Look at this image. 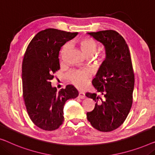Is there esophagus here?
Here are the masks:
<instances>
[{
	"instance_id": "34e87169",
	"label": "esophagus",
	"mask_w": 155,
	"mask_h": 155,
	"mask_svg": "<svg viewBox=\"0 0 155 155\" xmlns=\"http://www.w3.org/2000/svg\"><path fill=\"white\" fill-rule=\"evenodd\" d=\"M85 97H86V96H85V94L84 92H82V91H80V92H79V98L83 99V98H85Z\"/></svg>"
}]
</instances>
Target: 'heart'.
Returning <instances> with one entry per match:
<instances>
[{
    "label": "heart",
    "mask_w": 155,
    "mask_h": 155,
    "mask_svg": "<svg viewBox=\"0 0 155 155\" xmlns=\"http://www.w3.org/2000/svg\"><path fill=\"white\" fill-rule=\"evenodd\" d=\"M79 44L82 52L87 57H92L97 50V44L91 38H83L80 40ZM70 48L71 45L69 43H67L64 47L61 54L62 58L64 57L65 54L67 52V51L70 49ZM104 54H101L98 56L97 60L98 61H102L104 59ZM89 77H90V73L87 70H74L71 71L68 74V79L78 88H83L86 85V83Z\"/></svg>",
    "instance_id": "heart-1"
}]
</instances>
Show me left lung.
I'll list each match as a JSON object with an SVG mask.
<instances>
[{
  "mask_svg": "<svg viewBox=\"0 0 155 155\" xmlns=\"http://www.w3.org/2000/svg\"><path fill=\"white\" fill-rule=\"evenodd\" d=\"M105 47V59L92 84L97 91L86 94L96 102L92 111L87 113L94 128L110 132L126 120L133 103L135 78L129 48L120 33L113 30L87 33Z\"/></svg>",
  "mask_w": 155,
  "mask_h": 155,
  "instance_id": "left-lung-1",
  "label": "left lung"
}]
</instances>
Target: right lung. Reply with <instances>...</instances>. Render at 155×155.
<instances>
[{"mask_svg":"<svg viewBox=\"0 0 155 155\" xmlns=\"http://www.w3.org/2000/svg\"><path fill=\"white\" fill-rule=\"evenodd\" d=\"M78 32L55 28L40 31L26 49L22 64V84L25 105L31 121L45 131L57 129L64 121L65 103L78 96L73 85L59 92L52 87L53 74L60 69L59 51Z\"/></svg>","mask_w":155,"mask_h":155,"instance_id":"obj_1","label":"right lung"}]
</instances>
